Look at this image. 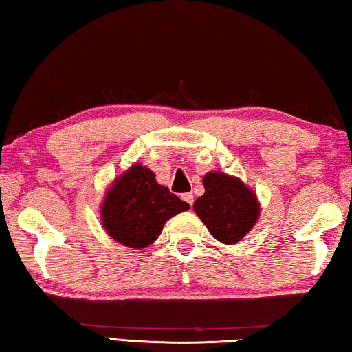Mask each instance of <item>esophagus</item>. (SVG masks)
Returning <instances> with one entry per match:
<instances>
[{
  "mask_svg": "<svg viewBox=\"0 0 352 352\" xmlns=\"http://www.w3.org/2000/svg\"><path fill=\"white\" fill-rule=\"evenodd\" d=\"M182 199L186 201V204H189L190 206H192V204H194V195L192 194H183Z\"/></svg>",
  "mask_w": 352,
  "mask_h": 352,
  "instance_id": "obj_1",
  "label": "esophagus"
}]
</instances>
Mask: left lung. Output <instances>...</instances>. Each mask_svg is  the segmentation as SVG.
<instances>
[{"instance_id":"1","label":"left lung","mask_w":352,"mask_h":352,"mask_svg":"<svg viewBox=\"0 0 352 352\" xmlns=\"http://www.w3.org/2000/svg\"><path fill=\"white\" fill-rule=\"evenodd\" d=\"M205 194L194 201V212L212 237L234 245L256 225L261 204L241 178L212 170L204 177Z\"/></svg>"}]
</instances>
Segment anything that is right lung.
Instances as JSON below:
<instances>
[{
  "instance_id": "right-lung-1",
  "label": "right lung",
  "mask_w": 352,
  "mask_h": 352,
  "mask_svg": "<svg viewBox=\"0 0 352 352\" xmlns=\"http://www.w3.org/2000/svg\"><path fill=\"white\" fill-rule=\"evenodd\" d=\"M188 210L189 204L158 184L151 169L135 163L107 189L100 223L113 241L141 250L158 239L170 217Z\"/></svg>"
}]
</instances>
